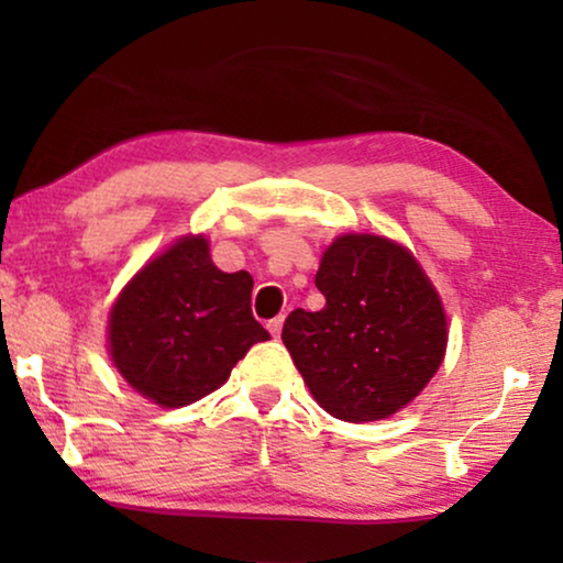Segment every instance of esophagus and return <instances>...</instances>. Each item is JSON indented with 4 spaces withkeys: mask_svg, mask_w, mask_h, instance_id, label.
Masks as SVG:
<instances>
[{
    "mask_svg": "<svg viewBox=\"0 0 563 563\" xmlns=\"http://www.w3.org/2000/svg\"><path fill=\"white\" fill-rule=\"evenodd\" d=\"M266 328H268V333H272L274 338H279L282 335V328H284V314H279V318H274V320H268Z\"/></svg>",
    "mask_w": 563,
    "mask_h": 563,
    "instance_id": "34e87169",
    "label": "esophagus"
}]
</instances>
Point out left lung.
Segmentation results:
<instances>
[{"label": "left lung", "instance_id": "left-lung-1", "mask_svg": "<svg viewBox=\"0 0 563 563\" xmlns=\"http://www.w3.org/2000/svg\"><path fill=\"white\" fill-rule=\"evenodd\" d=\"M314 287L325 307L291 312L282 341L322 410L366 422L418 397L449 341L441 299L418 261L387 238L341 235Z\"/></svg>", "mask_w": 563, "mask_h": 563}]
</instances>
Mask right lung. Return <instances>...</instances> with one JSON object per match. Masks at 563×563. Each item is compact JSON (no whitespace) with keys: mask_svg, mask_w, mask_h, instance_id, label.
<instances>
[{"mask_svg":"<svg viewBox=\"0 0 563 563\" xmlns=\"http://www.w3.org/2000/svg\"><path fill=\"white\" fill-rule=\"evenodd\" d=\"M205 238H184L128 284L110 314V351L130 387L164 407L197 402L225 384L253 343L249 272L225 274Z\"/></svg>","mask_w":563,"mask_h":563,"instance_id":"add662e5","label":"right lung"}]
</instances>
